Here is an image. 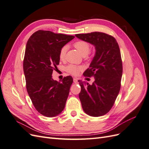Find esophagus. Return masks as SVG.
<instances>
[{
	"label": "esophagus",
	"mask_w": 149,
	"mask_h": 149,
	"mask_svg": "<svg viewBox=\"0 0 149 149\" xmlns=\"http://www.w3.org/2000/svg\"><path fill=\"white\" fill-rule=\"evenodd\" d=\"M73 81H74V83H76L78 82V79H77V78H74L73 79Z\"/></svg>",
	"instance_id": "1"
}]
</instances>
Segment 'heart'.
<instances>
[{"label": "heart", "mask_w": 149, "mask_h": 149, "mask_svg": "<svg viewBox=\"0 0 149 149\" xmlns=\"http://www.w3.org/2000/svg\"><path fill=\"white\" fill-rule=\"evenodd\" d=\"M73 46L77 49L78 52L83 56H86L90 51V45L88 42L84 41V40H79L76 42ZM67 48L66 47H62L60 51L59 58L60 60L63 61L65 59L66 53ZM83 70V67L81 66H76L74 65H69L66 68V71L68 73L73 74L74 76H77L79 74L81 71Z\"/></svg>", "instance_id": "obj_1"}]
</instances>
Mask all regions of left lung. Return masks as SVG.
Returning a JSON list of instances; mask_svg holds the SVG:
<instances>
[{"instance_id":"left-lung-1","label":"left lung","mask_w":149,"mask_h":149,"mask_svg":"<svg viewBox=\"0 0 149 149\" xmlns=\"http://www.w3.org/2000/svg\"><path fill=\"white\" fill-rule=\"evenodd\" d=\"M80 40L95 47L96 53L84 76L95 79L91 85L79 80V97L83 111L89 116L105 115L113 106L120 88L123 62L119 45L114 37L94 31L76 34Z\"/></svg>"}]
</instances>
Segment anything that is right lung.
Returning a JSON list of instances; mask_svg holds the SVG:
<instances>
[{"label":"right lung","mask_w":149,"mask_h":149,"mask_svg":"<svg viewBox=\"0 0 149 149\" xmlns=\"http://www.w3.org/2000/svg\"><path fill=\"white\" fill-rule=\"evenodd\" d=\"M74 38L40 30L26 43L23 63L26 91L35 109L48 118L60 114L65 107L73 78L66 76L61 83L53 80L52 73L59 65L61 48Z\"/></svg>","instance_id":"right-lung-1"}]
</instances>
